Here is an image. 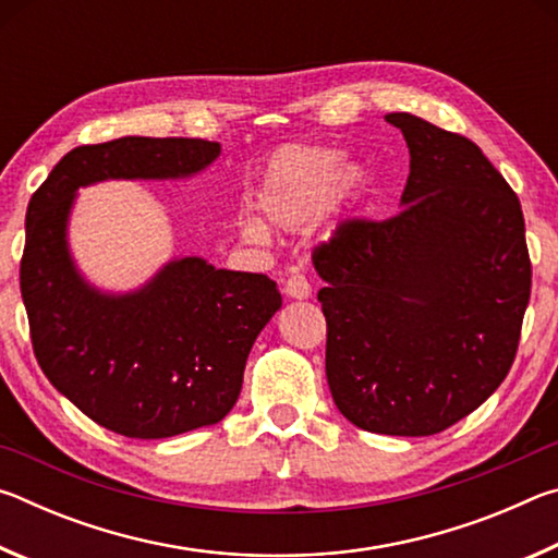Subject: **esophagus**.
Instances as JSON below:
<instances>
[{
	"mask_svg": "<svg viewBox=\"0 0 558 558\" xmlns=\"http://www.w3.org/2000/svg\"><path fill=\"white\" fill-rule=\"evenodd\" d=\"M286 295L292 300H307L313 295V286H310L305 276L295 272V276H290L286 282Z\"/></svg>",
	"mask_w": 558,
	"mask_h": 558,
	"instance_id": "esophagus-1",
	"label": "esophagus"
}]
</instances>
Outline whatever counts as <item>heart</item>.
Here are the masks:
<instances>
[{
	"instance_id": "obj_1",
	"label": "heart",
	"mask_w": 558,
	"mask_h": 558,
	"mask_svg": "<svg viewBox=\"0 0 558 558\" xmlns=\"http://www.w3.org/2000/svg\"><path fill=\"white\" fill-rule=\"evenodd\" d=\"M364 184V169L344 167V153L323 145H288L272 153L253 186L256 216H243L239 229L253 243L268 241V226L278 231H302L319 211L352 202Z\"/></svg>"
}]
</instances>
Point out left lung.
<instances>
[{
    "label": "left lung",
    "instance_id": "left-lung-1",
    "mask_svg": "<svg viewBox=\"0 0 558 558\" xmlns=\"http://www.w3.org/2000/svg\"><path fill=\"white\" fill-rule=\"evenodd\" d=\"M401 211L349 219L313 253L325 369L356 428L433 436L483 405L514 362L532 292L524 216L475 143L411 112Z\"/></svg>",
    "mask_w": 558,
    "mask_h": 558
}]
</instances>
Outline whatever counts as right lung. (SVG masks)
Wrapping results in <instances>:
<instances>
[{
	"label": "right lung",
	"instance_id": "right-lung-1",
	"mask_svg": "<svg viewBox=\"0 0 558 558\" xmlns=\"http://www.w3.org/2000/svg\"><path fill=\"white\" fill-rule=\"evenodd\" d=\"M219 155V143L192 137L83 145L51 169L26 209L19 280L36 362L65 399L120 436L172 438L219 423L282 298L263 272L196 256L169 260L140 290H98L69 251L75 192L106 179L194 177Z\"/></svg>",
	"mask_w": 558,
	"mask_h": 558
}]
</instances>
